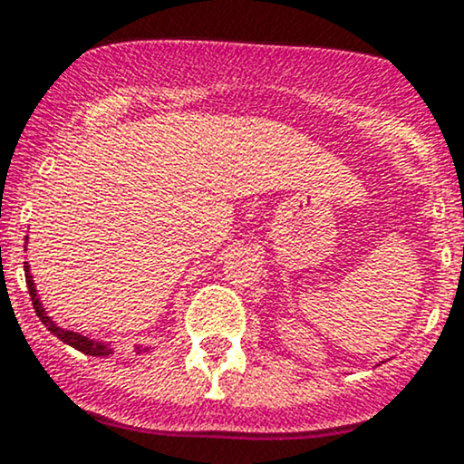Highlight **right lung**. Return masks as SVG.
<instances>
[{
  "mask_svg": "<svg viewBox=\"0 0 464 464\" xmlns=\"http://www.w3.org/2000/svg\"><path fill=\"white\" fill-rule=\"evenodd\" d=\"M25 239H28V237H25ZM24 270H25V284H28V292H30L32 305H34L36 316H39L41 323L45 324L47 332H52V334L56 335L58 340H63V343L69 344V347L78 349L80 353H84V355H98V358H106V355L113 353V349H111V344L102 343V340H92V338H87V335H82V334H78V332H67V329L58 327V324H56L54 321H52L50 316H47L45 307L41 305L39 296H36V287H34V281H32L28 262L24 264ZM146 351H148V347H141V349L137 347V353H146Z\"/></svg>",
  "mask_w": 464,
  "mask_h": 464,
  "instance_id": "add662e5",
  "label": "right lung"
}]
</instances>
